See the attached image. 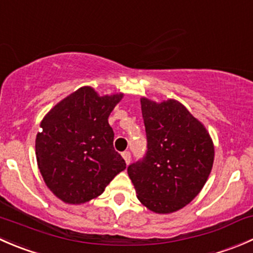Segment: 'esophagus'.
<instances>
[{
	"instance_id": "1",
	"label": "esophagus",
	"mask_w": 253,
	"mask_h": 253,
	"mask_svg": "<svg viewBox=\"0 0 253 253\" xmlns=\"http://www.w3.org/2000/svg\"><path fill=\"white\" fill-rule=\"evenodd\" d=\"M122 157H124L125 162H126V164L128 165L129 162H131V153L128 152V150H126V152L122 153Z\"/></svg>"
}]
</instances>
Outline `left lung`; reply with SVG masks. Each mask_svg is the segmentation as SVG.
<instances>
[{"label": "left lung", "instance_id": "obj_1", "mask_svg": "<svg viewBox=\"0 0 253 253\" xmlns=\"http://www.w3.org/2000/svg\"><path fill=\"white\" fill-rule=\"evenodd\" d=\"M147 153L127 168L138 200L155 213H172L191 202L207 182L214 160L209 133L176 100L141 99Z\"/></svg>", "mask_w": 253, "mask_h": 253}]
</instances>
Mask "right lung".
Instances as JSON below:
<instances>
[{
	"mask_svg": "<svg viewBox=\"0 0 253 253\" xmlns=\"http://www.w3.org/2000/svg\"><path fill=\"white\" fill-rule=\"evenodd\" d=\"M122 96H99L83 86L53 106L40 124L38 167L47 187L63 202L81 205L98 197L126 169L108 122Z\"/></svg>",
	"mask_w": 253,
	"mask_h": 253,
	"instance_id": "1",
	"label": "right lung"
}]
</instances>
